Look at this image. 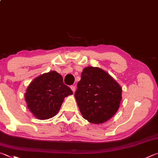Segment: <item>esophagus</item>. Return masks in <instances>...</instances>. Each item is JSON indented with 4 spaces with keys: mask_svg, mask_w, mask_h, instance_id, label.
Returning <instances> with one entry per match:
<instances>
[{
    "mask_svg": "<svg viewBox=\"0 0 158 158\" xmlns=\"http://www.w3.org/2000/svg\"><path fill=\"white\" fill-rule=\"evenodd\" d=\"M70 88H71V90H73V93H74V92H75V86H74V85H71L70 86Z\"/></svg>",
    "mask_w": 158,
    "mask_h": 158,
    "instance_id": "34e87169",
    "label": "esophagus"
}]
</instances>
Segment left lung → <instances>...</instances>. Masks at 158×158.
<instances>
[{
    "label": "left lung",
    "instance_id": "obj_1",
    "mask_svg": "<svg viewBox=\"0 0 158 158\" xmlns=\"http://www.w3.org/2000/svg\"><path fill=\"white\" fill-rule=\"evenodd\" d=\"M122 89L106 72L88 66L81 73L74 97L83 117L93 124H102L117 113Z\"/></svg>",
    "mask_w": 158,
    "mask_h": 158
}]
</instances>
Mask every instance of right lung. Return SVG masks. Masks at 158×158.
Here are the masks:
<instances>
[{
    "mask_svg": "<svg viewBox=\"0 0 158 158\" xmlns=\"http://www.w3.org/2000/svg\"><path fill=\"white\" fill-rule=\"evenodd\" d=\"M73 93L64 84L61 74L53 70L41 74L30 83L25 93V99L34 116L44 120L55 116L65 97Z\"/></svg>",
    "mask_w": 158,
    "mask_h": 158,
    "instance_id": "right-lung-1",
    "label": "right lung"
}]
</instances>
